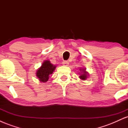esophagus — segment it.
<instances>
[{"instance_id":"obj_1","label":"esophagus","mask_w":128,"mask_h":128,"mask_svg":"<svg viewBox=\"0 0 128 128\" xmlns=\"http://www.w3.org/2000/svg\"><path fill=\"white\" fill-rule=\"evenodd\" d=\"M68 64H69L68 62V61H64L62 62V64L64 66H68Z\"/></svg>"}]
</instances>
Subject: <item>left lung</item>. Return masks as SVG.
Listing matches in <instances>:
<instances>
[{
  "label": "left lung",
  "instance_id": "1",
  "mask_svg": "<svg viewBox=\"0 0 128 128\" xmlns=\"http://www.w3.org/2000/svg\"><path fill=\"white\" fill-rule=\"evenodd\" d=\"M80 72L79 73L80 76H79V78H80L81 80H86V78H87L88 76H89V73L86 71V68H80L79 69Z\"/></svg>",
  "mask_w": 128,
  "mask_h": 128
}]
</instances>
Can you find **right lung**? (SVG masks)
Returning a JSON list of instances; mask_svg holds the SVG:
<instances>
[{
  "mask_svg": "<svg viewBox=\"0 0 128 128\" xmlns=\"http://www.w3.org/2000/svg\"><path fill=\"white\" fill-rule=\"evenodd\" d=\"M56 66L53 65L49 60H45L36 70V76L41 82H46L49 76L55 71Z\"/></svg>",
  "mask_w": 128,
  "mask_h": 128,
  "instance_id": "obj_1",
  "label": "right lung"
}]
</instances>
